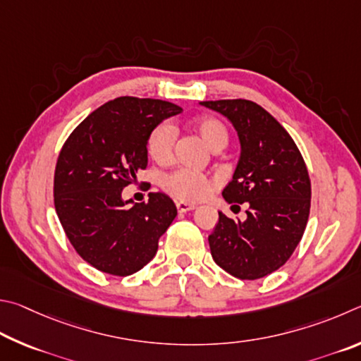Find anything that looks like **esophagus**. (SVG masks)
Listing matches in <instances>:
<instances>
[{
    "label": "esophagus",
    "mask_w": 361,
    "mask_h": 361,
    "mask_svg": "<svg viewBox=\"0 0 361 361\" xmlns=\"http://www.w3.org/2000/svg\"><path fill=\"white\" fill-rule=\"evenodd\" d=\"M176 207L179 212H188L195 209L193 204H187V203H176Z\"/></svg>",
    "instance_id": "esophagus-1"
}]
</instances>
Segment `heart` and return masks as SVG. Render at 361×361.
<instances>
[{
  "label": "heart",
  "instance_id": "obj_1",
  "mask_svg": "<svg viewBox=\"0 0 361 361\" xmlns=\"http://www.w3.org/2000/svg\"><path fill=\"white\" fill-rule=\"evenodd\" d=\"M192 128L214 152L225 149L230 141L228 126L219 117L206 116L195 118ZM176 137L177 133L171 123L161 122L154 126L147 136V142H145L152 160L160 164L173 160ZM160 185L164 192L182 203H197V201L209 197L216 187V179L204 173H198V171L180 168L164 174Z\"/></svg>",
  "mask_w": 361,
  "mask_h": 361
}]
</instances>
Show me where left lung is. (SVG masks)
Wrapping results in <instances>:
<instances>
[{
	"label": "left lung",
	"instance_id": "left-lung-1",
	"mask_svg": "<svg viewBox=\"0 0 361 361\" xmlns=\"http://www.w3.org/2000/svg\"><path fill=\"white\" fill-rule=\"evenodd\" d=\"M201 104L224 114L238 130L241 158L222 195L233 207H249L244 222L219 212L209 236L211 255L238 279H260L283 267L305 235L311 211L305 158L287 130L254 101Z\"/></svg>",
	"mask_w": 361,
	"mask_h": 361
}]
</instances>
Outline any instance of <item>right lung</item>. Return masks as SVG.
<instances>
[{"label":"right lung","instance_id":"right-lung-1","mask_svg":"<svg viewBox=\"0 0 361 361\" xmlns=\"http://www.w3.org/2000/svg\"><path fill=\"white\" fill-rule=\"evenodd\" d=\"M180 112L168 101L120 97L82 120L63 144L54 174L56 216L79 257L101 273L135 274L177 216L164 193L128 206L122 190L147 166L152 128Z\"/></svg>","mask_w":361,"mask_h":361}]
</instances>
